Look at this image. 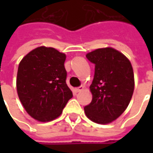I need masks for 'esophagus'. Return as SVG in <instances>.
<instances>
[{
    "mask_svg": "<svg viewBox=\"0 0 153 153\" xmlns=\"http://www.w3.org/2000/svg\"><path fill=\"white\" fill-rule=\"evenodd\" d=\"M83 88H84V87H83V86H81V87L77 88H75V92H76V93H79V92L82 91Z\"/></svg>",
    "mask_w": 153,
    "mask_h": 153,
    "instance_id": "esophagus-1",
    "label": "esophagus"
}]
</instances>
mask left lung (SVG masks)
Wrapping results in <instances>:
<instances>
[{
    "label": "left lung",
    "instance_id": "1",
    "mask_svg": "<svg viewBox=\"0 0 153 153\" xmlns=\"http://www.w3.org/2000/svg\"><path fill=\"white\" fill-rule=\"evenodd\" d=\"M87 59L95 65L89 87L92 101L84 107L86 116L99 124H108L123 113L131 100L134 77L129 59L113 48L88 53Z\"/></svg>",
    "mask_w": 153,
    "mask_h": 153
}]
</instances>
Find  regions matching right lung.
Instances as JSON below:
<instances>
[{"mask_svg": "<svg viewBox=\"0 0 153 153\" xmlns=\"http://www.w3.org/2000/svg\"><path fill=\"white\" fill-rule=\"evenodd\" d=\"M66 55L53 48L38 47L19 65L17 93L26 112L39 122H50L61 115L72 92L65 82Z\"/></svg>", "mask_w": 153, "mask_h": 153, "instance_id": "right-lung-1", "label": "right lung"}]
</instances>
